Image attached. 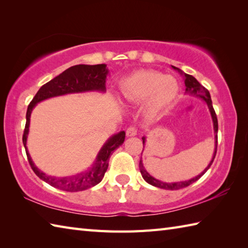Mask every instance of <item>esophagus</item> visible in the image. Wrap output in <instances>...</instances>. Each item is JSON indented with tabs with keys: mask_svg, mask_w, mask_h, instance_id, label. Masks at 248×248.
<instances>
[{
	"mask_svg": "<svg viewBox=\"0 0 248 248\" xmlns=\"http://www.w3.org/2000/svg\"><path fill=\"white\" fill-rule=\"evenodd\" d=\"M125 133H127L128 136H135L136 134H138V129H136L135 127H129L127 129V131H125Z\"/></svg>",
	"mask_w": 248,
	"mask_h": 248,
	"instance_id": "1",
	"label": "esophagus"
}]
</instances>
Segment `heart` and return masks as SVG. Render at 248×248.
I'll use <instances>...</instances> for the list:
<instances>
[{
	"mask_svg": "<svg viewBox=\"0 0 248 248\" xmlns=\"http://www.w3.org/2000/svg\"><path fill=\"white\" fill-rule=\"evenodd\" d=\"M121 96L125 101H146V113L155 116L172 103L179 93L175 78L155 70H139L120 83Z\"/></svg>",
	"mask_w": 248,
	"mask_h": 248,
	"instance_id": "obj_1",
	"label": "heart"
}]
</instances>
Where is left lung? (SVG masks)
<instances>
[{
    "mask_svg": "<svg viewBox=\"0 0 248 248\" xmlns=\"http://www.w3.org/2000/svg\"><path fill=\"white\" fill-rule=\"evenodd\" d=\"M172 68L175 70H178L179 72L181 73V75L184 76V83H186V93H188V94H192V96H196V97H199L202 98L203 101L207 103L208 108H209V110L210 113H211V116H212V120H213V128H214V134H215V149H214V154H213V157L211 162L209 163V165L207 166V168L202 171L200 172V175L196 176L193 179H189V180H186V181H180V182H171V183H167V182H163V181H160L157 180V179L154 178L152 176H150L148 172H147V170H145V167L143 165V162H141V160L140 161V173L141 176H143L144 180L146 182H148L149 184H151V186H156V187H160V188H164V189H170V191H176V189H180V188H183V187H186L188 186H191L192 183L196 182L198 179L204 175V172L207 171L210 166L212 165L213 163V160L215 155H217V131H218V124H217V114H215V110L213 108V105H212V100H211V96H210V93L207 88H204L202 84H200L196 78H195L193 76H189V75H186V73H183L179 68L177 67H173ZM141 140H143V144L145 145V141H146V138L144 136V138H141ZM144 150V148H143Z\"/></svg>",
    "mask_w": 248,
    "mask_h": 248,
    "instance_id": "obj_1",
    "label": "left lung"
}]
</instances>
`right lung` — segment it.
<instances>
[{
    "label": "right lung",
    "mask_w": 248,
    "mask_h": 248,
    "mask_svg": "<svg viewBox=\"0 0 248 248\" xmlns=\"http://www.w3.org/2000/svg\"><path fill=\"white\" fill-rule=\"evenodd\" d=\"M108 73V70L105 64L72 66L61 73L60 76L52 78L50 82L41 86L29 104L28 110H26V124L22 136L25 152L26 155H28V160L31 170H34L37 177H39L41 180L50 184L51 186L66 192H78L97 186L99 182H101L104 177V173L108 167L109 157L114 150L124 144L125 132L124 131H120L119 133L110 136L107 140V143L103 145L101 150L99 151L93 165L86 171H82L70 177H52L46 175L45 172L35 166L28 151V147H26L31 110H33L37 103L52 97L62 96V94L67 93L93 91L104 93L107 91V88H105V80H107Z\"/></svg>",
    "instance_id": "obj_1"
}]
</instances>
